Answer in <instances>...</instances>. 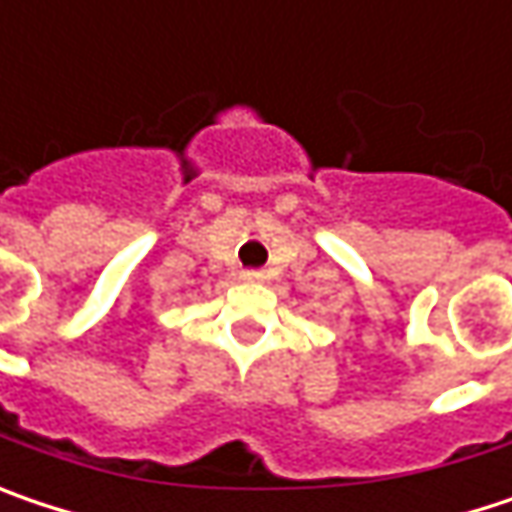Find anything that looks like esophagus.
Instances as JSON below:
<instances>
[{"label": "esophagus", "mask_w": 512, "mask_h": 512, "mask_svg": "<svg viewBox=\"0 0 512 512\" xmlns=\"http://www.w3.org/2000/svg\"><path fill=\"white\" fill-rule=\"evenodd\" d=\"M240 278L249 281V284H257V281H263V272L260 269H246V272H240Z\"/></svg>", "instance_id": "34e87169"}]
</instances>
